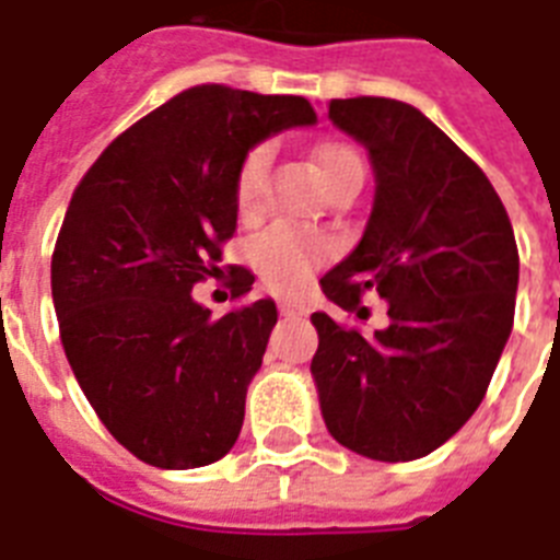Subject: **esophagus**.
Instances as JSON below:
<instances>
[{
	"instance_id": "34e87169",
	"label": "esophagus",
	"mask_w": 560,
	"mask_h": 560,
	"mask_svg": "<svg viewBox=\"0 0 560 560\" xmlns=\"http://www.w3.org/2000/svg\"><path fill=\"white\" fill-rule=\"evenodd\" d=\"M277 306H280V315H306V313H310L306 306L295 304V301H280Z\"/></svg>"
}]
</instances>
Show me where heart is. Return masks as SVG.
Returning a JSON list of instances; mask_svg holds the SVG:
<instances>
[{
  "mask_svg": "<svg viewBox=\"0 0 560 560\" xmlns=\"http://www.w3.org/2000/svg\"><path fill=\"white\" fill-rule=\"evenodd\" d=\"M268 159H271V147L256 144L238 162L233 195L242 215L256 212V206L262 200ZM315 162H318V171H322L327 185H334L345 174H360L363 171V162H360L354 147L342 144V141H325V144L315 150ZM325 256V238L306 233V230H298L292 224L268 226L265 233H259L250 242V259H254L256 275H259V280L268 289H275V292H292V289H298L306 277L313 275V268Z\"/></svg>",
  "mask_w": 560,
  "mask_h": 560,
  "instance_id": "obj_1",
  "label": "heart"
}]
</instances>
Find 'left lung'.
<instances>
[{
	"mask_svg": "<svg viewBox=\"0 0 560 560\" xmlns=\"http://www.w3.org/2000/svg\"><path fill=\"white\" fill-rule=\"evenodd\" d=\"M327 115L369 150L375 203L360 245L322 277L365 336L313 313V377L330 436L372 460H416L455 436L485 398L514 327L520 254L485 171L413 105L386 96L330 100Z\"/></svg>",
	"mask_w": 560,
	"mask_h": 560,
	"instance_id": "obj_1",
	"label": "left lung"
}]
</instances>
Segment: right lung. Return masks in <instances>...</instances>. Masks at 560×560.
<instances>
[{
    "instance_id": "add662e5",
    "label": "right lung",
    "mask_w": 560,
    "mask_h": 560,
    "mask_svg": "<svg viewBox=\"0 0 560 560\" xmlns=\"http://www.w3.org/2000/svg\"><path fill=\"white\" fill-rule=\"evenodd\" d=\"M315 124L304 96L195 85L105 147L75 185L52 250V301L75 381L117 443L159 469L215 464L238 440L275 301L212 313L191 298L221 275L238 162ZM233 298L254 275L230 265Z\"/></svg>"
}]
</instances>
